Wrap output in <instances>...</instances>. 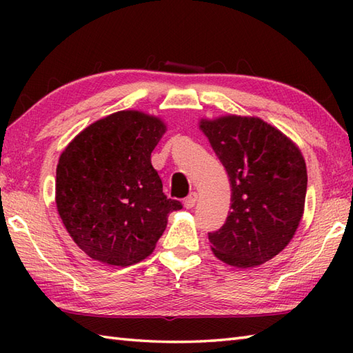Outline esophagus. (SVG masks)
Returning a JSON list of instances; mask_svg holds the SVG:
<instances>
[{"mask_svg": "<svg viewBox=\"0 0 353 353\" xmlns=\"http://www.w3.org/2000/svg\"><path fill=\"white\" fill-rule=\"evenodd\" d=\"M196 203H197V194L196 192H191L190 196L185 199V203L183 205H185L186 209H191V208H194V205H196Z\"/></svg>", "mask_w": 353, "mask_h": 353, "instance_id": "esophagus-1", "label": "esophagus"}]
</instances>
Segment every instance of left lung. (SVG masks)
I'll use <instances>...</instances> for the list:
<instances>
[{"instance_id": "1", "label": "left lung", "mask_w": 353, "mask_h": 353, "mask_svg": "<svg viewBox=\"0 0 353 353\" xmlns=\"http://www.w3.org/2000/svg\"><path fill=\"white\" fill-rule=\"evenodd\" d=\"M200 129L232 186L226 223L208 234L211 249L238 268L264 264L287 247L302 220L308 174L301 150L254 117L201 119Z\"/></svg>"}]
</instances>
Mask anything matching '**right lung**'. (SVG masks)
<instances>
[{"instance_id":"1","label":"right lung","mask_w":353,"mask_h":353,"mask_svg":"<svg viewBox=\"0 0 353 353\" xmlns=\"http://www.w3.org/2000/svg\"><path fill=\"white\" fill-rule=\"evenodd\" d=\"M167 125L139 110L115 112L92 123L59 157L57 212L81 250L108 265L145 259L182 209L167 199L152 152Z\"/></svg>"}]
</instances>
